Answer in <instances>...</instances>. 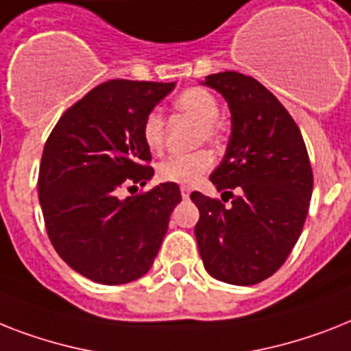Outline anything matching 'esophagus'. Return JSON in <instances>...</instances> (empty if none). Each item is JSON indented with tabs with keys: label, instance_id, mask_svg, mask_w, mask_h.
<instances>
[{
	"label": "esophagus",
	"instance_id": "1",
	"mask_svg": "<svg viewBox=\"0 0 351 351\" xmlns=\"http://www.w3.org/2000/svg\"><path fill=\"white\" fill-rule=\"evenodd\" d=\"M189 195H191L189 187H182V198H184V200H187V198H189Z\"/></svg>",
	"mask_w": 351,
	"mask_h": 351
}]
</instances>
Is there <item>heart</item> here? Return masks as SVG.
<instances>
[{
	"label": "heart",
	"instance_id": "obj_1",
	"mask_svg": "<svg viewBox=\"0 0 351 351\" xmlns=\"http://www.w3.org/2000/svg\"><path fill=\"white\" fill-rule=\"evenodd\" d=\"M176 110L187 115L198 124L196 142H220V104L216 97L205 88H189L176 97ZM142 138L146 142L147 149L160 151L164 147V119L158 111H151L142 124ZM215 164V158L209 151H196L191 155H173L160 162L158 166V178L164 182L178 185H195L205 173H209Z\"/></svg>",
	"mask_w": 351,
	"mask_h": 351
}]
</instances>
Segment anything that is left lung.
<instances>
[{"instance_id": "obj_1", "label": "left lung", "mask_w": 351, "mask_h": 351, "mask_svg": "<svg viewBox=\"0 0 351 351\" xmlns=\"http://www.w3.org/2000/svg\"><path fill=\"white\" fill-rule=\"evenodd\" d=\"M229 104L232 133L210 182L221 200L198 191L195 227L205 270L223 283L249 287L287 261L308 215L314 175L298 124L254 77L221 72L205 77ZM234 190V195L232 191Z\"/></svg>"}]
</instances>
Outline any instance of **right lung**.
I'll return each instance as SVG.
<instances>
[{"label":"right lung","instance_id":"1","mask_svg":"<svg viewBox=\"0 0 351 351\" xmlns=\"http://www.w3.org/2000/svg\"><path fill=\"white\" fill-rule=\"evenodd\" d=\"M175 82L115 79L93 88L57 121L43 149L39 204L53 249L102 285L142 278L155 261L182 195L166 182L121 198L155 175L142 124Z\"/></svg>","mask_w":351,"mask_h":351}]
</instances>
